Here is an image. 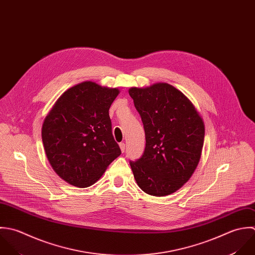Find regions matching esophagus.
I'll list each match as a JSON object with an SVG mask.
<instances>
[{
    "instance_id": "esophagus-1",
    "label": "esophagus",
    "mask_w": 255,
    "mask_h": 255,
    "mask_svg": "<svg viewBox=\"0 0 255 255\" xmlns=\"http://www.w3.org/2000/svg\"><path fill=\"white\" fill-rule=\"evenodd\" d=\"M120 148H121V151L122 152H125V149H126V144L124 142H121L120 143Z\"/></svg>"
}]
</instances>
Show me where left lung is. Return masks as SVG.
Listing matches in <instances>:
<instances>
[{
  "instance_id": "left-lung-1",
  "label": "left lung",
  "mask_w": 255,
  "mask_h": 255,
  "mask_svg": "<svg viewBox=\"0 0 255 255\" xmlns=\"http://www.w3.org/2000/svg\"><path fill=\"white\" fill-rule=\"evenodd\" d=\"M145 131V149L130 161L138 187L164 197L179 190L197 168L205 124L193 103L168 83L128 89Z\"/></svg>"
}]
</instances>
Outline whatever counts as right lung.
I'll return each mask as SVG.
<instances>
[{
	"label": "right lung",
	"mask_w": 255,
	"mask_h": 255,
	"mask_svg": "<svg viewBox=\"0 0 255 255\" xmlns=\"http://www.w3.org/2000/svg\"><path fill=\"white\" fill-rule=\"evenodd\" d=\"M119 94L118 88L85 81L66 90L45 117L41 137L46 157L68 184L93 185L121 155L109 116Z\"/></svg>",
	"instance_id": "right-lung-1"
}]
</instances>
